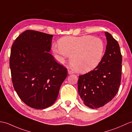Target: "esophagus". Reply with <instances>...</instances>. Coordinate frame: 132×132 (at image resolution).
<instances>
[{
  "label": "esophagus",
  "mask_w": 132,
  "mask_h": 132,
  "mask_svg": "<svg viewBox=\"0 0 132 132\" xmlns=\"http://www.w3.org/2000/svg\"><path fill=\"white\" fill-rule=\"evenodd\" d=\"M73 72L70 71V70H68V74L69 75H71V74H73Z\"/></svg>",
  "instance_id": "esophagus-1"
}]
</instances>
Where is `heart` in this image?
Listing matches in <instances>:
<instances>
[{"mask_svg": "<svg viewBox=\"0 0 132 132\" xmlns=\"http://www.w3.org/2000/svg\"><path fill=\"white\" fill-rule=\"evenodd\" d=\"M53 45L52 51L57 61L63 63L70 57V62L75 71L86 73L96 69L102 60L105 44L100 38L91 35L65 36Z\"/></svg>", "mask_w": 132, "mask_h": 132, "instance_id": "heart-1", "label": "heart"}]
</instances>
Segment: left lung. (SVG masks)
Returning <instances> with one entry per match:
<instances>
[{
    "mask_svg": "<svg viewBox=\"0 0 132 132\" xmlns=\"http://www.w3.org/2000/svg\"><path fill=\"white\" fill-rule=\"evenodd\" d=\"M105 53L96 69L80 75L78 93L83 104L90 109L103 107L119 90L121 78L122 56L118 42L108 32Z\"/></svg>",
    "mask_w": 132,
    "mask_h": 132,
    "instance_id": "left-lung-1",
    "label": "left lung"
}]
</instances>
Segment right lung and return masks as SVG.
Returning <instances> with one entry per match:
<instances>
[{
	"mask_svg": "<svg viewBox=\"0 0 132 132\" xmlns=\"http://www.w3.org/2000/svg\"><path fill=\"white\" fill-rule=\"evenodd\" d=\"M53 36L26 30L12 46L10 66L13 87L31 108L44 109L53 105L67 77L66 69L49 53Z\"/></svg>",
	"mask_w": 132,
	"mask_h": 132,
	"instance_id": "add662e5",
	"label": "right lung"
}]
</instances>
